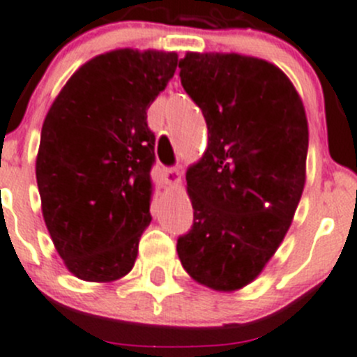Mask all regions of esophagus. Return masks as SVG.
<instances>
[{
    "mask_svg": "<svg viewBox=\"0 0 357 357\" xmlns=\"http://www.w3.org/2000/svg\"><path fill=\"white\" fill-rule=\"evenodd\" d=\"M181 181H183V174L178 167H172V169H167V171H165V183L179 186L181 185Z\"/></svg>",
    "mask_w": 357,
    "mask_h": 357,
    "instance_id": "34e87169",
    "label": "esophagus"
}]
</instances>
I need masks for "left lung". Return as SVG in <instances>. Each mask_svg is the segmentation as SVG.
I'll return each mask as SVG.
<instances>
[{"instance_id": "obj_1", "label": "left lung", "mask_w": 357, "mask_h": 357, "mask_svg": "<svg viewBox=\"0 0 357 357\" xmlns=\"http://www.w3.org/2000/svg\"><path fill=\"white\" fill-rule=\"evenodd\" d=\"M179 77L202 109L208 148L186 171L194 225L178 239L197 284H252L284 241L306 181L308 121L291 79L266 59L186 52Z\"/></svg>"}]
</instances>
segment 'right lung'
<instances>
[{
    "instance_id": "right-lung-1",
    "label": "right lung",
    "mask_w": 357,
    "mask_h": 357,
    "mask_svg": "<svg viewBox=\"0 0 357 357\" xmlns=\"http://www.w3.org/2000/svg\"><path fill=\"white\" fill-rule=\"evenodd\" d=\"M176 66V52H103L66 81L43 119L36 155L42 215L59 257L84 282H116L135 264L151 222L148 109Z\"/></svg>"
}]
</instances>
